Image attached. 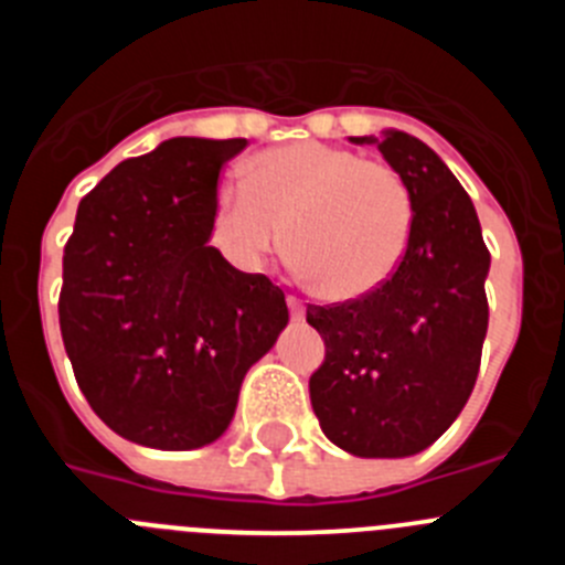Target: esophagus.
<instances>
[{"label": "esophagus", "mask_w": 565, "mask_h": 565, "mask_svg": "<svg viewBox=\"0 0 565 565\" xmlns=\"http://www.w3.org/2000/svg\"><path fill=\"white\" fill-rule=\"evenodd\" d=\"M288 308H291V317H294V319H302V317H306V306H302V299L288 297Z\"/></svg>", "instance_id": "esophagus-1"}]
</instances>
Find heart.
<instances>
[{"mask_svg": "<svg viewBox=\"0 0 565 565\" xmlns=\"http://www.w3.org/2000/svg\"><path fill=\"white\" fill-rule=\"evenodd\" d=\"M411 228V186L391 163L319 141L254 154L243 186L223 183L212 209V237L234 266L257 271L288 237L311 286L337 302L384 286Z\"/></svg>", "mask_w": 565, "mask_h": 565, "instance_id": "1", "label": "heart"}]
</instances>
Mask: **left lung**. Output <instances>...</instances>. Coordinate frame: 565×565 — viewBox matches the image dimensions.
<instances>
[{
  "label": "left lung",
  "mask_w": 565,
  "mask_h": 565,
  "mask_svg": "<svg viewBox=\"0 0 565 565\" xmlns=\"http://www.w3.org/2000/svg\"><path fill=\"white\" fill-rule=\"evenodd\" d=\"M376 143L413 194L407 252L367 297L308 306L326 339L313 371L319 427L359 458H404L458 418L481 367L489 248L469 194L427 143L398 129Z\"/></svg>",
  "instance_id": "1"
}]
</instances>
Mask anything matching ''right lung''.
<instances>
[{
	"mask_svg": "<svg viewBox=\"0 0 565 565\" xmlns=\"http://www.w3.org/2000/svg\"><path fill=\"white\" fill-rule=\"evenodd\" d=\"M246 147L172 138L78 203L58 294L64 351L96 416L143 447L221 438L243 376L288 326L282 288L209 246L221 169Z\"/></svg>",
	"mask_w": 565,
	"mask_h": 565,
	"instance_id": "1",
	"label": "right lung"
}]
</instances>
